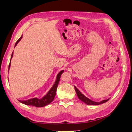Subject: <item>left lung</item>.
Returning a JSON list of instances; mask_svg holds the SVG:
<instances>
[{"label": "left lung", "mask_w": 132, "mask_h": 132, "mask_svg": "<svg viewBox=\"0 0 132 132\" xmlns=\"http://www.w3.org/2000/svg\"><path fill=\"white\" fill-rule=\"evenodd\" d=\"M74 89H75V90H76L77 95L78 99H80V100H81L82 102H84L85 103H86L88 105H99V104L104 103L107 102L108 100H109L110 99V98H109V99H106V100H102V101L100 102H94V101H92V100H91L89 99H88V97H87L85 96L82 93H81L80 91L79 90L77 89V88L75 87V86H74Z\"/></svg>", "instance_id": "1"}]
</instances>
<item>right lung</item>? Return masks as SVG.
I'll return each instance as SVG.
<instances>
[{"label":"right lung","instance_id":"right-lung-1","mask_svg":"<svg viewBox=\"0 0 132 132\" xmlns=\"http://www.w3.org/2000/svg\"><path fill=\"white\" fill-rule=\"evenodd\" d=\"M22 36H21L20 39L16 41L15 44V47L16 46V44H18V43L20 41L21 39H22ZM13 56V52L11 54V59L12 58ZM10 64L9 66V70L10 69ZM63 71L64 70H62L58 74L55 84L53 85V86H52L51 89H50V90L48 91V92L47 93V94L46 95H45L42 99H39L36 97H35V98H33V99H30L26 100H19V101L24 104L28 105V106H35L36 107H42L47 106V105H48L50 103H51L53 101L54 97L55 96L57 87H58V85L60 81L61 74L63 73Z\"/></svg>","mask_w":132,"mask_h":132}]
</instances>
